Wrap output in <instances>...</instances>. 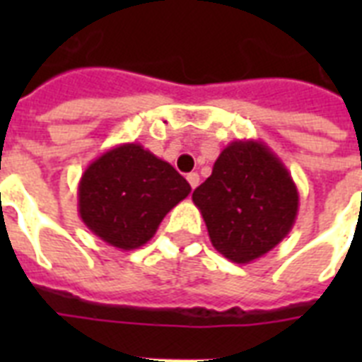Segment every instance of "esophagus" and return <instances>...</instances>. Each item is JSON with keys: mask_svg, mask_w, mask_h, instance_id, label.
Returning a JSON list of instances; mask_svg holds the SVG:
<instances>
[{"mask_svg": "<svg viewBox=\"0 0 362 362\" xmlns=\"http://www.w3.org/2000/svg\"><path fill=\"white\" fill-rule=\"evenodd\" d=\"M187 182H189V186H192V189H195V187L199 186V175L197 173H189V175L186 176Z\"/></svg>", "mask_w": 362, "mask_h": 362, "instance_id": "esophagus-1", "label": "esophagus"}]
</instances>
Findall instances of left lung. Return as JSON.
<instances>
[{
    "label": "left lung",
    "mask_w": 362,
    "mask_h": 362,
    "mask_svg": "<svg viewBox=\"0 0 362 362\" xmlns=\"http://www.w3.org/2000/svg\"><path fill=\"white\" fill-rule=\"evenodd\" d=\"M212 246L247 264L276 247L295 226L298 189L281 159L261 141H235L193 192Z\"/></svg>",
    "instance_id": "8db88e82"
}]
</instances>
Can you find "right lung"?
I'll return each instance as SVG.
<instances>
[{"label": "right lung", "instance_id": "add662e5", "mask_svg": "<svg viewBox=\"0 0 362 362\" xmlns=\"http://www.w3.org/2000/svg\"><path fill=\"white\" fill-rule=\"evenodd\" d=\"M189 192L173 165L136 142H125L101 153L82 173L78 214L95 237L127 252L144 246Z\"/></svg>", "mask_w": 362, "mask_h": 362}]
</instances>
